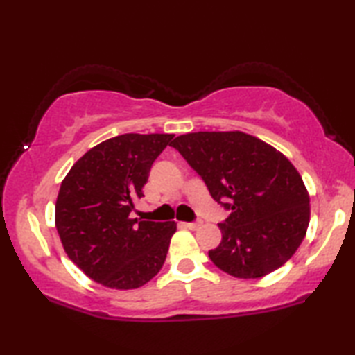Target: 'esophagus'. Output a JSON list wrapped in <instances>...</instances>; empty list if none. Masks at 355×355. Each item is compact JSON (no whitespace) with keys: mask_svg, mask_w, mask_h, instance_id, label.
I'll list each match as a JSON object with an SVG mask.
<instances>
[{"mask_svg":"<svg viewBox=\"0 0 355 355\" xmlns=\"http://www.w3.org/2000/svg\"><path fill=\"white\" fill-rule=\"evenodd\" d=\"M200 225H202L200 220H196V222H182V227L189 228V230H194V228H199Z\"/></svg>","mask_w":355,"mask_h":355,"instance_id":"1","label":"esophagus"}]
</instances>
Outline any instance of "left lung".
<instances>
[{
	"instance_id": "obj_1",
	"label": "left lung",
	"mask_w": 355,
	"mask_h": 355,
	"mask_svg": "<svg viewBox=\"0 0 355 355\" xmlns=\"http://www.w3.org/2000/svg\"><path fill=\"white\" fill-rule=\"evenodd\" d=\"M178 150L230 216L219 222L222 241L209 260L238 279L275 271L302 243L310 197L284 155L241 131H199L175 137Z\"/></svg>"
}]
</instances>
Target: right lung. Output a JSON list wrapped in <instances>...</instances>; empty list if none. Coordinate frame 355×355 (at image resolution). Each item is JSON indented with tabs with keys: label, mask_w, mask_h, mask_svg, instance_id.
<instances>
[{
	"label": "right lung",
	"mask_w": 355,
	"mask_h": 355,
	"mask_svg": "<svg viewBox=\"0 0 355 355\" xmlns=\"http://www.w3.org/2000/svg\"><path fill=\"white\" fill-rule=\"evenodd\" d=\"M173 135H120L84 153L64 178L56 228L81 271L116 290L146 285L163 268L175 222L131 219L150 167Z\"/></svg>",
	"instance_id": "obj_1"
}]
</instances>
